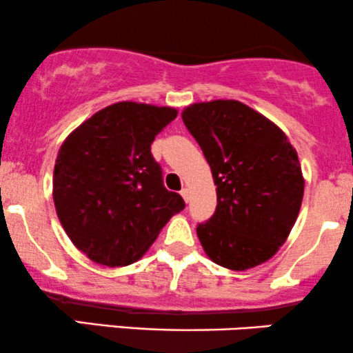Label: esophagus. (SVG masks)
I'll use <instances>...</instances> for the list:
<instances>
[{"mask_svg":"<svg viewBox=\"0 0 353 353\" xmlns=\"http://www.w3.org/2000/svg\"><path fill=\"white\" fill-rule=\"evenodd\" d=\"M181 195H182V199H184L185 202H189V195H190V192H189L188 188H184V189L181 190Z\"/></svg>","mask_w":353,"mask_h":353,"instance_id":"34e87169","label":"esophagus"}]
</instances>
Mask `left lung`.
<instances>
[{
	"label": "left lung",
	"mask_w": 353,
	"mask_h": 353,
	"mask_svg": "<svg viewBox=\"0 0 353 353\" xmlns=\"http://www.w3.org/2000/svg\"><path fill=\"white\" fill-rule=\"evenodd\" d=\"M182 120L210 165L217 209L197 227L207 256L245 271L273 258L299 215L304 177L284 131L236 100L184 108Z\"/></svg>",
	"instance_id": "8db88e82"
}]
</instances>
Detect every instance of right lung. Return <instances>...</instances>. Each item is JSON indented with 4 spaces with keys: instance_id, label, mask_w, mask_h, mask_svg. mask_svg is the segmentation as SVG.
<instances>
[{
    "instance_id": "add662e5",
    "label": "right lung",
    "mask_w": 353,
    "mask_h": 353,
    "mask_svg": "<svg viewBox=\"0 0 353 353\" xmlns=\"http://www.w3.org/2000/svg\"><path fill=\"white\" fill-rule=\"evenodd\" d=\"M171 107L118 101L67 136L54 165L55 212L72 243L93 263L138 261L185 203L163 185L151 154Z\"/></svg>"
}]
</instances>
